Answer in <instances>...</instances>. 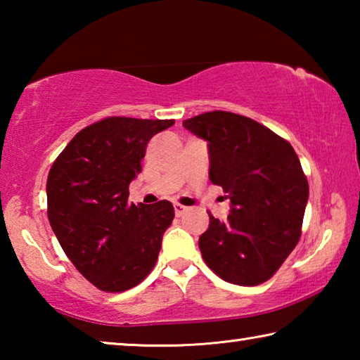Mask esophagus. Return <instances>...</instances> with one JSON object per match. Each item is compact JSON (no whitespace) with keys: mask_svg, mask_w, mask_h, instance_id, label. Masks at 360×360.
<instances>
[{"mask_svg":"<svg viewBox=\"0 0 360 360\" xmlns=\"http://www.w3.org/2000/svg\"><path fill=\"white\" fill-rule=\"evenodd\" d=\"M173 206H174V214H176V216H182V214H184V212L187 211L186 206L181 205V203H174Z\"/></svg>","mask_w":360,"mask_h":360,"instance_id":"34e87169","label":"esophagus"}]
</instances>
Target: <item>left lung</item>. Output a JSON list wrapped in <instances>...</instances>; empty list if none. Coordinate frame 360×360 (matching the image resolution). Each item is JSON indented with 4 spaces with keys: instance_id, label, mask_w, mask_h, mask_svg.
Masks as SVG:
<instances>
[{
    "instance_id": "8db88e82",
    "label": "left lung",
    "mask_w": 360,
    "mask_h": 360,
    "mask_svg": "<svg viewBox=\"0 0 360 360\" xmlns=\"http://www.w3.org/2000/svg\"><path fill=\"white\" fill-rule=\"evenodd\" d=\"M182 125L208 141L210 179L230 200L227 221L208 212L198 240L206 265L231 284L265 283L300 240L308 181L294 148L233 112H205Z\"/></svg>"
}]
</instances>
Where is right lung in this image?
I'll return each instance as SVG.
<instances>
[{
  "label": "right lung",
  "instance_id": "1",
  "mask_svg": "<svg viewBox=\"0 0 360 360\" xmlns=\"http://www.w3.org/2000/svg\"><path fill=\"white\" fill-rule=\"evenodd\" d=\"M174 120L108 117L85 127L47 178V216L79 273L105 292L135 288L154 268L174 208L129 203L150 138Z\"/></svg>",
  "mask_w": 360,
  "mask_h": 360
}]
</instances>
